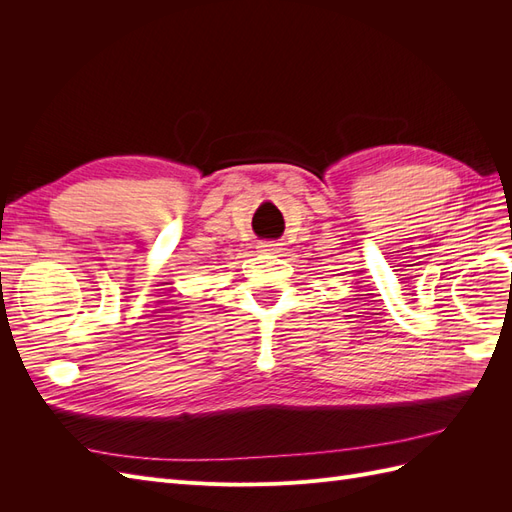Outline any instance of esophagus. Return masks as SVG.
I'll return each mask as SVG.
<instances>
[{"instance_id": "obj_1", "label": "esophagus", "mask_w": 512, "mask_h": 512, "mask_svg": "<svg viewBox=\"0 0 512 512\" xmlns=\"http://www.w3.org/2000/svg\"><path fill=\"white\" fill-rule=\"evenodd\" d=\"M282 245L284 243H280V241H260L258 250L265 252V254H280V252H284Z\"/></svg>"}]
</instances>
